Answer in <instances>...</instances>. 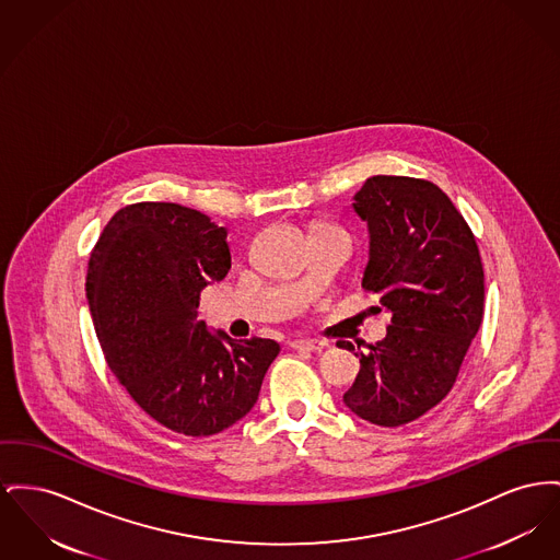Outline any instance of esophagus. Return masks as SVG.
Here are the masks:
<instances>
[{
  "label": "esophagus",
  "instance_id": "obj_1",
  "mask_svg": "<svg viewBox=\"0 0 560 560\" xmlns=\"http://www.w3.org/2000/svg\"><path fill=\"white\" fill-rule=\"evenodd\" d=\"M292 347L296 351H306V353H322L328 349V342H322V340H313V338H300L294 340Z\"/></svg>",
  "mask_w": 560,
  "mask_h": 560
}]
</instances>
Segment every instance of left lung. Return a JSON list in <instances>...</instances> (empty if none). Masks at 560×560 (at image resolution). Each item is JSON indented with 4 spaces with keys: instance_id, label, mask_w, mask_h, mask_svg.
<instances>
[{
    "instance_id": "8db88e82",
    "label": "left lung",
    "mask_w": 560,
    "mask_h": 560,
    "mask_svg": "<svg viewBox=\"0 0 560 560\" xmlns=\"http://www.w3.org/2000/svg\"><path fill=\"white\" fill-rule=\"evenodd\" d=\"M353 209L370 234L362 288L381 296L392 326L355 353L362 370L342 399L363 421L399 428L453 389L482 324L485 270L467 222L428 179L368 177Z\"/></svg>"
}]
</instances>
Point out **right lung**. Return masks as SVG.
<instances>
[{
	"label": "right lung",
	"instance_id": "add662e5",
	"mask_svg": "<svg viewBox=\"0 0 560 560\" xmlns=\"http://www.w3.org/2000/svg\"><path fill=\"white\" fill-rule=\"evenodd\" d=\"M229 232L177 202H135L101 232L86 298L118 383L161 425L213 435L258 401L279 355L270 338L234 340L198 319L200 292L231 270Z\"/></svg>",
	"mask_w": 560,
	"mask_h": 560
}]
</instances>
